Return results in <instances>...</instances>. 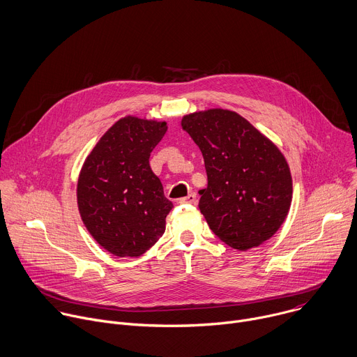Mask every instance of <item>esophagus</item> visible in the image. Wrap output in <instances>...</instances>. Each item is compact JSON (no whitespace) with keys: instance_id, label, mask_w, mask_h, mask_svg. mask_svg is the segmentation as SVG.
I'll list each match as a JSON object with an SVG mask.
<instances>
[{"instance_id":"esophagus-1","label":"esophagus","mask_w":357,"mask_h":357,"mask_svg":"<svg viewBox=\"0 0 357 357\" xmlns=\"http://www.w3.org/2000/svg\"><path fill=\"white\" fill-rule=\"evenodd\" d=\"M181 204H196V193H190L186 197L179 199Z\"/></svg>"}]
</instances>
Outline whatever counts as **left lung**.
<instances>
[{
    "instance_id": "obj_1",
    "label": "left lung",
    "mask_w": 357,
    "mask_h": 357,
    "mask_svg": "<svg viewBox=\"0 0 357 357\" xmlns=\"http://www.w3.org/2000/svg\"><path fill=\"white\" fill-rule=\"evenodd\" d=\"M182 128L204 158L207 188L199 190V208L210 229L238 251L264 244L284 222L293 197L282 151L228 109L186 114Z\"/></svg>"
}]
</instances>
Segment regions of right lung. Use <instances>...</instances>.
<instances>
[{
	"label": "right lung",
	"mask_w": 357,
	"mask_h": 357,
	"mask_svg": "<svg viewBox=\"0 0 357 357\" xmlns=\"http://www.w3.org/2000/svg\"><path fill=\"white\" fill-rule=\"evenodd\" d=\"M167 122L126 116L86 157L77 183L78 210L93 240L114 257H140L165 231L174 204L164 196L150 155Z\"/></svg>",
	"instance_id": "obj_1"
}]
</instances>
